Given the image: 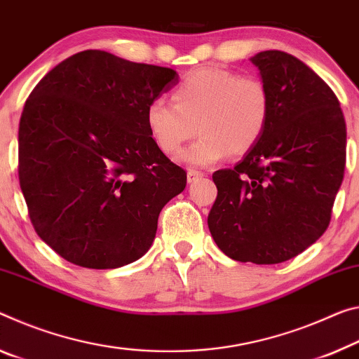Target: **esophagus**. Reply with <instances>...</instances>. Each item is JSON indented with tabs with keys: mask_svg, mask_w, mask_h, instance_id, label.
I'll return each mask as SVG.
<instances>
[{
	"mask_svg": "<svg viewBox=\"0 0 359 359\" xmlns=\"http://www.w3.org/2000/svg\"><path fill=\"white\" fill-rule=\"evenodd\" d=\"M203 177V172H200V170H193L190 169L189 172H187V180H189V184H193V182H196L198 179Z\"/></svg>",
	"mask_w": 359,
	"mask_h": 359,
	"instance_id": "obj_1",
	"label": "esophagus"
}]
</instances>
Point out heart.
Instances as JSON below:
<instances>
[{"label": "heart", "mask_w": 359, "mask_h": 359, "mask_svg": "<svg viewBox=\"0 0 359 359\" xmlns=\"http://www.w3.org/2000/svg\"><path fill=\"white\" fill-rule=\"evenodd\" d=\"M172 102L153 99L145 108V124L159 150L170 155L198 129L193 144L177 153L179 163L206 168L254 149L270 121L271 97L257 76H243L225 68H198L172 93Z\"/></svg>", "instance_id": "heart-1"}]
</instances>
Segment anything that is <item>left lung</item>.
Returning <instances> with one entry per match:
<instances>
[{
	"label": "left lung",
	"instance_id": "8db88e82",
	"mask_svg": "<svg viewBox=\"0 0 359 359\" xmlns=\"http://www.w3.org/2000/svg\"><path fill=\"white\" fill-rule=\"evenodd\" d=\"M249 60L270 90V121L235 168L212 174L208 225L230 259L271 265L326 231L344 180L346 128L332 89L297 57L262 50Z\"/></svg>",
	"mask_w": 359,
	"mask_h": 359
}]
</instances>
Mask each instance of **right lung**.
<instances>
[{
  "label": "right lung",
  "instance_id": "add662e5",
  "mask_svg": "<svg viewBox=\"0 0 359 359\" xmlns=\"http://www.w3.org/2000/svg\"><path fill=\"white\" fill-rule=\"evenodd\" d=\"M177 83L172 68L89 49L32 90L19 124L20 190L38 236L60 257L107 270L149 251L187 172L151 140L145 108Z\"/></svg>",
  "mask_w": 359,
  "mask_h": 359
}]
</instances>
